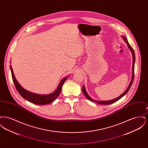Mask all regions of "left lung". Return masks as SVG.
Segmentation results:
<instances>
[{"label": "left lung", "mask_w": 148, "mask_h": 148, "mask_svg": "<svg viewBox=\"0 0 148 148\" xmlns=\"http://www.w3.org/2000/svg\"><path fill=\"white\" fill-rule=\"evenodd\" d=\"M122 37H123V38L124 39V41H125V42H126V43H127V47H128L129 49L130 50V51H131V52H132V56H133L132 76V80H131V82H130V84L129 85V86H128V87H127V90H126L125 92H124L121 95H120L119 97H118V98H116L114 99L113 100H108V101H97V100H94V99H92L91 98L89 97V95L88 94L87 92H86V90H85V89L84 86L83 85V88H82L83 92V93H84L85 96L89 100H90L91 101L95 102V103H97V104H104V105H108V104H113V103H114V102H115V101H116L119 100L123 96H124V95L127 94V92H128L129 90L130 89V87H131V86H132V85L133 84V80H134V65H135V53H134V50H133V49L132 48V47L130 46V45L129 44V43L128 42H127V38H126L125 36H123Z\"/></svg>", "instance_id": "obj_1"}]
</instances>
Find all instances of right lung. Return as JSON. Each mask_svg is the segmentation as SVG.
Here are the masks:
<instances>
[{
  "label": "right lung",
  "instance_id": "add662e5",
  "mask_svg": "<svg viewBox=\"0 0 148 148\" xmlns=\"http://www.w3.org/2000/svg\"><path fill=\"white\" fill-rule=\"evenodd\" d=\"M10 68L12 73V79H13L14 85L17 91L19 92V94L23 98L27 100L28 101L32 103H34L37 105H45V104L51 103V102L54 101L57 98V97L59 95L62 90V86L64 83L65 81L68 77H67L63 78L59 84V85L57 87V89L53 92L49 94H46V95L37 94L32 92H29L27 90L24 89L21 86V85L18 83V82L16 80V78L15 77L11 65H10Z\"/></svg>",
  "mask_w": 148,
  "mask_h": 148
}]
</instances>
